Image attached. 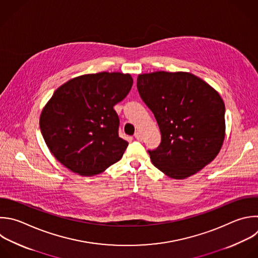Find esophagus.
Returning a JSON list of instances; mask_svg holds the SVG:
<instances>
[{
  "mask_svg": "<svg viewBox=\"0 0 258 258\" xmlns=\"http://www.w3.org/2000/svg\"><path fill=\"white\" fill-rule=\"evenodd\" d=\"M135 138L138 140V141H142V134L140 132H137L135 134Z\"/></svg>",
  "mask_w": 258,
  "mask_h": 258,
  "instance_id": "esophagus-1",
  "label": "esophagus"
}]
</instances>
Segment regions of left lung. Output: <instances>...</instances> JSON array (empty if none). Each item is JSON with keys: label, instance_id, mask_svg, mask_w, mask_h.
Segmentation results:
<instances>
[{"label": "left lung", "instance_id": "1", "mask_svg": "<svg viewBox=\"0 0 258 258\" xmlns=\"http://www.w3.org/2000/svg\"><path fill=\"white\" fill-rule=\"evenodd\" d=\"M137 88L161 132L160 145L148 150L160 171L184 179L216 158L225 139V104L208 83L161 71L139 75Z\"/></svg>", "mask_w": 258, "mask_h": 258}]
</instances>
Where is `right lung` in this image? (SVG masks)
I'll return each mask as SVG.
<instances>
[{"label":"right lung","mask_w":258,"mask_h":258,"mask_svg":"<svg viewBox=\"0 0 258 258\" xmlns=\"http://www.w3.org/2000/svg\"><path fill=\"white\" fill-rule=\"evenodd\" d=\"M132 86L128 74L102 72L74 78L57 88L39 120L55 159L83 176L101 173L120 160L128 143L118 136L113 106Z\"/></svg>","instance_id":"obj_1"}]
</instances>
